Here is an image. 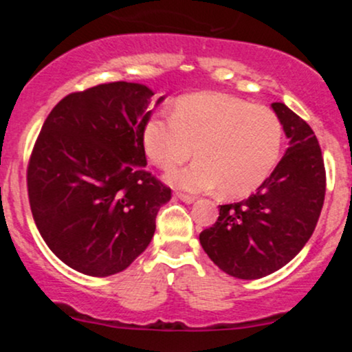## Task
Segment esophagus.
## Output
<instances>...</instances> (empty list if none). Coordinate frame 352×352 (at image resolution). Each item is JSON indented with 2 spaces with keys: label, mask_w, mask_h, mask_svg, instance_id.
<instances>
[{
  "label": "esophagus",
  "mask_w": 352,
  "mask_h": 352,
  "mask_svg": "<svg viewBox=\"0 0 352 352\" xmlns=\"http://www.w3.org/2000/svg\"><path fill=\"white\" fill-rule=\"evenodd\" d=\"M175 195H177V199H180L182 201H185V204H192V201H195V197H193V195H187V193L177 192Z\"/></svg>",
  "instance_id": "34e87169"
}]
</instances>
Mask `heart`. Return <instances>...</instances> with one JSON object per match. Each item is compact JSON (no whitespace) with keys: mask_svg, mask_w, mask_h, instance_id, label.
I'll list each match as a JSON object with an SVG mask.
<instances>
[{"mask_svg":"<svg viewBox=\"0 0 352 352\" xmlns=\"http://www.w3.org/2000/svg\"><path fill=\"white\" fill-rule=\"evenodd\" d=\"M285 131L276 112L250 100L218 92L180 99L172 119L152 116L142 129L148 160L168 170L192 157L187 168L167 175L187 190L220 188L227 197H243L260 187L280 162Z\"/></svg>","mask_w":352,"mask_h":352,"instance_id":"heart-1","label":"heart"}]
</instances>
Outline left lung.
Returning a JSON list of instances; mask_svg holds the SVG:
<instances>
[{"label": "left lung", "mask_w": 352, "mask_h": 352, "mask_svg": "<svg viewBox=\"0 0 352 352\" xmlns=\"http://www.w3.org/2000/svg\"><path fill=\"white\" fill-rule=\"evenodd\" d=\"M289 147L256 193L220 205L200 233L210 260L230 276L256 280L293 260L313 235L326 193V170L316 135L300 116L273 102Z\"/></svg>", "instance_id": "8db88e82"}]
</instances>
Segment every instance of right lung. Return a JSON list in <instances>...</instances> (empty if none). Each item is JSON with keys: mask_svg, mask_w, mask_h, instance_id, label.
I'll return each mask as SVG.
<instances>
[{"mask_svg": "<svg viewBox=\"0 0 352 352\" xmlns=\"http://www.w3.org/2000/svg\"><path fill=\"white\" fill-rule=\"evenodd\" d=\"M152 96L125 80L71 92L36 139L26 173L34 223L76 272L111 276L127 268L170 200V187L145 170L142 129Z\"/></svg>", "mask_w": 352, "mask_h": 352, "instance_id": "1", "label": "right lung"}]
</instances>
